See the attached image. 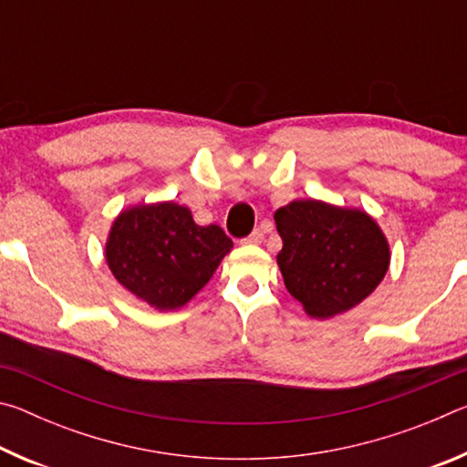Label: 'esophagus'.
Segmentation results:
<instances>
[{
  "label": "esophagus",
  "instance_id": "1",
  "mask_svg": "<svg viewBox=\"0 0 467 467\" xmlns=\"http://www.w3.org/2000/svg\"><path fill=\"white\" fill-rule=\"evenodd\" d=\"M264 241V231L262 228H255V231H253L247 239H244V243H251V244H259Z\"/></svg>",
  "mask_w": 467,
  "mask_h": 467
}]
</instances>
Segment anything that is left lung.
I'll list each match as a JSON object with an SVG mask.
<instances>
[{
    "label": "left lung",
    "instance_id": "left-lung-1",
    "mask_svg": "<svg viewBox=\"0 0 467 467\" xmlns=\"http://www.w3.org/2000/svg\"><path fill=\"white\" fill-rule=\"evenodd\" d=\"M274 220L282 239L275 262L284 284L313 319L354 309L389 270V241L365 210L295 200L275 210Z\"/></svg>",
    "mask_w": 467,
    "mask_h": 467
}]
</instances>
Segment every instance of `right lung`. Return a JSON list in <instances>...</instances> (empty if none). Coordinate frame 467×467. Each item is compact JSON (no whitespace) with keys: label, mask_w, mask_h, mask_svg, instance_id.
Returning a JSON list of instances; mask_svg holds the SVG:
<instances>
[{"label":"right lung","mask_w":467,"mask_h":467,"mask_svg":"<svg viewBox=\"0 0 467 467\" xmlns=\"http://www.w3.org/2000/svg\"><path fill=\"white\" fill-rule=\"evenodd\" d=\"M231 249L220 226L195 224L192 210L177 202H154L117 214L105 262L133 298L162 313L185 306Z\"/></svg>","instance_id":"obj_1"}]
</instances>
